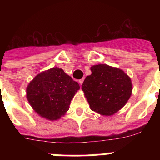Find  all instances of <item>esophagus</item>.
Wrapping results in <instances>:
<instances>
[{
    "label": "esophagus",
    "mask_w": 160,
    "mask_h": 160,
    "mask_svg": "<svg viewBox=\"0 0 160 160\" xmlns=\"http://www.w3.org/2000/svg\"><path fill=\"white\" fill-rule=\"evenodd\" d=\"M83 80H84V79H83V78H82V79H80V80H79V81H78V82H79V85H80V86H82V82H83Z\"/></svg>",
    "instance_id": "1"
}]
</instances>
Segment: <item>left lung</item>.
<instances>
[{
    "instance_id": "left-lung-1",
    "label": "left lung",
    "mask_w": 160,
    "mask_h": 160,
    "mask_svg": "<svg viewBox=\"0 0 160 160\" xmlns=\"http://www.w3.org/2000/svg\"><path fill=\"white\" fill-rule=\"evenodd\" d=\"M91 74L82 85L91 111L111 116L122 109L132 94V83L122 70L106 64L90 67Z\"/></svg>"
}]
</instances>
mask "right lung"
Returning <instances> with one entry per match:
<instances>
[{"label": "right lung", "instance_id": "add662e5", "mask_svg": "<svg viewBox=\"0 0 160 160\" xmlns=\"http://www.w3.org/2000/svg\"><path fill=\"white\" fill-rule=\"evenodd\" d=\"M79 89L78 83L62 69L53 67L35 76L28 84L26 98L38 115L53 121L66 114Z\"/></svg>", "mask_w": 160, "mask_h": 160}]
</instances>
